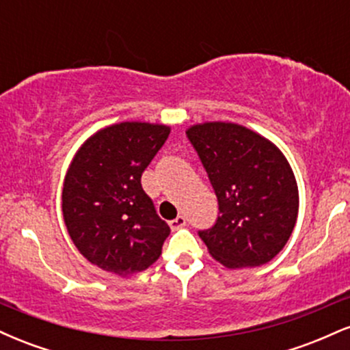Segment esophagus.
Wrapping results in <instances>:
<instances>
[{"instance_id":"obj_1","label":"esophagus","mask_w":350,"mask_h":350,"mask_svg":"<svg viewBox=\"0 0 350 350\" xmlns=\"http://www.w3.org/2000/svg\"><path fill=\"white\" fill-rule=\"evenodd\" d=\"M184 226H186V217L184 215H178L174 220H171L170 222V227L172 228V230H178V228L184 227Z\"/></svg>"}]
</instances>
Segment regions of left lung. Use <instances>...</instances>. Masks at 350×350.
<instances>
[{
	"label": "left lung",
	"mask_w": 350,
	"mask_h": 350,
	"mask_svg": "<svg viewBox=\"0 0 350 350\" xmlns=\"http://www.w3.org/2000/svg\"><path fill=\"white\" fill-rule=\"evenodd\" d=\"M219 200L215 226L199 237L219 263L252 268L283 250L296 226V178L275 143L250 128L227 122L186 130Z\"/></svg>",
	"instance_id": "8db88e82"
}]
</instances>
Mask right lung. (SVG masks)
<instances>
[{"mask_svg": "<svg viewBox=\"0 0 350 350\" xmlns=\"http://www.w3.org/2000/svg\"><path fill=\"white\" fill-rule=\"evenodd\" d=\"M167 124L123 122L85 139L62 187V215L72 242L92 265L118 276L159 258L170 226L156 214L142 174L170 136Z\"/></svg>", "mask_w": 350, "mask_h": 350, "instance_id": "obj_1", "label": "right lung"}]
</instances>
